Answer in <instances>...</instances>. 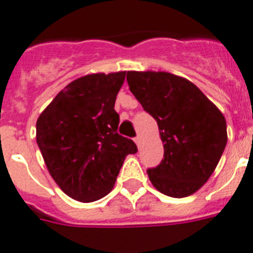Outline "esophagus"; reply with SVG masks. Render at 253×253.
Returning a JSON list of instances; mask_svg holds the SVG:
<instances>
[{
    "mask_svg": "<svg viewBox=\"0 0 253 253\" xmlns=\"http://www.w3.org/2000/svg\"><path fill=\"white\" fill-rule=\"evenodd\" d=\"M141 141H142V138H141V136H137L136 138H134V142L137 143V146H139V145H141Z\"/></svg>",
    "mask_w": 253,
    "mask_h": 253,
    "instance_id": "1",
    "label": "esophagus"
}]
</instances>
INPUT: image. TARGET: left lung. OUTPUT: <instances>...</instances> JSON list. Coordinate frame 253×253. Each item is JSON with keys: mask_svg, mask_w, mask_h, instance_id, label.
I'll return each mask as SVG.
<instances>
[{"mask_svg": "<svg viewBox=\"0 0 253 253\" xmlns=\"http://www.w3.org/2000/svg\"><path fill=\"white\" fill-rule=\"evenodd\" d=\"M129 88L157 120L163 159L147 169L151 184L171 197H187L207 183L227 143L222 112L191 81L166 72H128Z\"/></svg>", "mask_w": 253, "mask_h": 253, "instance_id": "left-lung-1", "label": "left lung"}]
</instances>
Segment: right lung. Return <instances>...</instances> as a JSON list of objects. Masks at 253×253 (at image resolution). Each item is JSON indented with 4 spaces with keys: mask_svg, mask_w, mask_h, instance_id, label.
Instances as JSON below:
<instances>
[{
    "mask_svg": "<svg viewBox=\"0 0 253 253\" xmlns=\"http://www.w3.org/2000/svg\"><path fill=\"white\" fill-rule=\"evenodd\" d=\"M125 72L96 73L70 82L36 121V142L50 176L64 193L81 203L108 195L132 139L120 136L115 111Z\"/></svg>",
    "mask_w": 253,
    "mask_h": 253,
    "instance_id": "right-lung-1",
    "label": "right lung"
}]
</instances>
